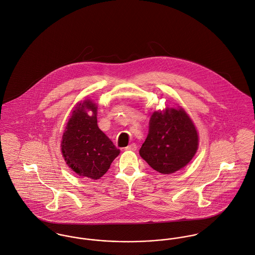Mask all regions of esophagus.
Here are the masks:
<instances>
[{
    "instance_id": "obj_1",
    "label": "esophagus",
    "mask_w": 255,
    "mask_h": 255,
    "mask_svg": "<svg viewBox=\"0 0 255 255\" xmlns=\"http://www.w3.org/2000/svg\"><path fill=\"white\" fill-rule=\"evenodd\" d=\"M137 147H138V146H137V144H136V143H131V144H129L128 146H126V147H125V149H126V150H132V151H135V150L137 149Z\"/></svg>"
}]
</instances>
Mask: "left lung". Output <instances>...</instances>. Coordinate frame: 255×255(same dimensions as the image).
Instances as JSON below:
<instances>
[{"label": "left lung", "instance_id": "obj_1", "mask_svg": "<svg viewBox=\"0 0 255 255\" xmlns=\"http://www.w3.org/2000/svg\"><path fill=\"white\" fill-rule=\"evenodd\" d=\"M148 134L140 155L152 169L171 174L185 167L198 147L197 129L182 109H166L151 114Z\"/></svg>", "mask_w": 255, "mask_h": 255}]
</instances>
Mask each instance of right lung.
<instances>
[{"instance_id":"right-lung-1","label":"right lung","mask_w":255,"mask_h":255,"mask_svg":"<svg viewBox=\"0 0 255 255\" xmlns=\"http://www.w3.org/2000/svg\"><path fill=\"white\" fill-rule=\"evenodd\" d=\"M97 105L79 103L68 119L61 141V152L69 168L79 176L100 179L120 152L98 127ZM92 112L89 116L86 112Z\"/></svg>"}]
</instances>
